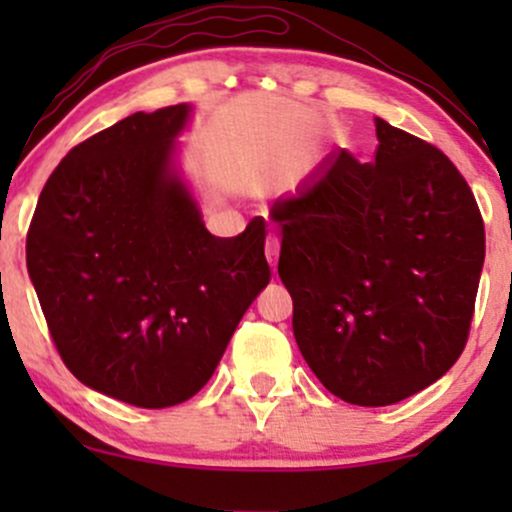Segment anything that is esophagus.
Segmentation results:
<instances>
[{
    "label": "esophagus",
    "instance_id": "1",
    "mask_svg": "<svg viewBox=\"0 0 512 512\" xmlns=\"http://www.w3.org/2000/svg\"><path fill=\"white\" fill-rule=\"evenodd\" d=\"M264 255H267L272 269H276V260H279V236L276 233H269L267 236V245H264Z\"/></svg>",
    "mask_w": 512,
    "mask_h": 512
}]
</instances>
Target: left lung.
I'll list each match as a JSON object with an SVG mask.
<instances>
[{
	"instance_id": "8db88e82",
	"label": "left lung",
	"mask_w": 512,
	"mask_h": 512,
	"mask_svg": "<svg viewBox=\"0 0 512 512\" xmlns=\"http://www.w3.org/2000/svg\"><path fill=\"white\" fill-rule=\"evenodd\" d=\"M375 134V161L339 151L272 209L298 349L358 407L402 402L455 366L486 252L477 199L450 158L380 117Z\"/></svg>"
}]
</instances>
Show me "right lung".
<instances>
[{"mask_svg": "<svg viewBox=\"0 0 512 512\" xmlns=\"http://www.w3.org/2000/svg\"><path fill=\"white\" fill-rule=\"evenodd\" d=\"M190 105L134 113L76 144L40 192L28 274L64 366L142 409L197 395L269 284L264 219L204 228L173 170Z\"/></svg>", "mask_w": 512, "mask_h": 512, "instance_id": "1", "label": "right lung"}]
</instances>
